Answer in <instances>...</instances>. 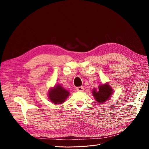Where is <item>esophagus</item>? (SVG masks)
<instances>
[{
  "instance_id": "1",
  "label": "esophagus",
  "mask_w": 149,
  "mask_h": 149,
  "mask_svg": "<svg viewBox=\"0 0 149 149\" xmlns=\"http://www.w3.org/2000/svg\"><path fill=\"white\" fill-rule=\"evenodd\" d=\"M83 90H84V88L83 86L76 88V91H83Z\"/></svg>"
}]
</instances>
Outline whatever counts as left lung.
<instances>
[{
  "label": "left lung",
  "mask_w": 149,
  "mask_h": 149,
  "mask_svg": "<svg viewBox=\"0 0 149 149\" xmlns=\"http://www.w3.org/2000/svg\"><path fill=\"white\" fill-rule=\"evenodd\" d=\"M92 93L97 102L102 103L110 98L113 92L112 89L110 87V86L106 84L99 86L98 91H93Z\"/></svg>",
  "instance_id": "left-lung-1"
}]
</instances>
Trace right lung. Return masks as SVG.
Instances as JSON below:
<instances>
[{"mask_svg":"<svg viewBox=\"0 0 149 149\" xmlns=\"http://www.w3.org/2000/svg\"><path fill=\"white\" fill-rule=\"evenodd\" d=\"M69 95V92L58 84L55 86L49 92V99L54 104L63 103Z\"/></svg>","mask_w":149,"mask_h":149,"instance_id":"add662e5","label":"right lung"}]
</instances>
